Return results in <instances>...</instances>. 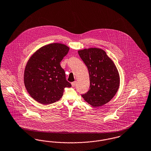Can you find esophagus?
<instances>
[{
    "mask_svg": "<svg viewBox=\"0 0 151 151\" xmlns=\"http://www.w3.org/2000/svg\"><path fill=\"white\" fill-rule=\"evenodd\" d=\"M76 84V81H73V82H72V83H71V84H72V86L73 87H74L75 86Z\"/></svg>",
    "mask_w": 151,
    "mask_h": 151,
    "instance_id": "1",
    "label": "esophagus"
}]
</instances>
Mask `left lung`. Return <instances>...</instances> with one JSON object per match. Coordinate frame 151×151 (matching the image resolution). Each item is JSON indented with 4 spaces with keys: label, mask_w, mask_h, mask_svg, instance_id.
Masks as SVG:
<instances>
[{
    "label": "left lung",
    "mask_w": 151,
    "mask_h": 151,
    "mask_svg": "<svg viewBox=\"0 0 151 151\" xmlns=\"http://www.w3.org/2000/svg\"><path fill=\"white\" fill-rule=\"evenodd\" d=\"M88 70L89 89L81 96L94 107L102 106L115 95L120 76L113 61L101 49L91 48L78 51Z\"/></svg>",
    "instance_id": "left-lung-1"
}]
</instances>
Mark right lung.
<instances>
[{"instance_id":"1","label":"right lung","mask_w":151,"mask_h":151,"mask_svg":"<svg viewBox=\"0 0 151 151\" xmlns=\"http://www.w3.org/2000/svg\"><path fill=\"white\" fill-rule=\"evenodd\" d=\"M69 47L60 43L42 47L29 59L24 74L25 87L30 96L40 104L53 103L62 97L65 88L71 87L60 63Z\"/></svg>"}]
</instances>
